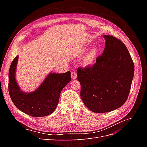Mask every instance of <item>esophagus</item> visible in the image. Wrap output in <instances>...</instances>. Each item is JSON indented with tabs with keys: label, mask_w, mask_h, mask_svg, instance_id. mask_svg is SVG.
<instances>
[{
	"label": "esophagus",
	"mask_w": 147,
	"mask_h": 147,
	"mask_svg": "<svg viewBox=\"0 0 147 147\" xmlns=\"http://www.w3.org/2000/svg\"><path fill=\"white\" fill-rule=\"evenodd\" d=\"M77 77V76L76 72H75L74 71H72V72H71V77H72V78L75 80V79H76Z\"/></svg>",
	"instance_id": "esophagus-1"
}]
</instances>
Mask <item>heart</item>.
Segmentation results:
<instances>
[{
  "mask_svg": "<svg viewBox=\"0 0 147 147\" xmlns=\"http://www.w3.org/2000/svg\"><path fill=\"white\" fill-rule=\"evenodd\" d=\"M97 53V50L96 48H94L93 50L89 53V55L88 56V62H91L93 59L94 58L95 56H96Z\"/></svg>",
  "mask_w": 147,
  "mask_h": 147,
  "instance_id": "obj_1",
  "label": "heart"
}]
</instances>
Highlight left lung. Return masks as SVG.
<instances>
[{
	"instance_id": "1",
	"label": "left lung",
	"mask_w": 147,
	"mask_h": 147,
	"mask_svg": "<svg viewBox=\"0 0 147 147\" xmlns=\"http://www.w3.org/2000/svg\"><path fill=\"white\" fill-rule=\"evenodd\" d=\"M105 48L92 66L77 70L83 104L94 113L109 112L121 107L129 94L134 64L125 45L104 35Z\"/></svg>"
}]
</instances>
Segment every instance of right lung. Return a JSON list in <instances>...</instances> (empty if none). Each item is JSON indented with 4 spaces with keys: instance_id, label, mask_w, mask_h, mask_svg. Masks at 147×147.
Masks as SVG:
<instances>
[{
    "instance_id": "obj_1",
    "label": "right lung",
    "mask_w": 147,
    "mask_h": 147,
    "mask_svg": "<svg viewBox=\"0 0 147 147\" xmlns=\"http://www.w3.org/2000/svg\"><path fill=\"white\" fill-rule=\"evenodd\" d=\"M18 60V56L11 62L8 72V91L13 104L21 112L33 117L51 114L58 104L61 91L71 80L70 72H51L34 91L26 92L21 90L16 80Z\"/></svg>"
}]
</instances>
